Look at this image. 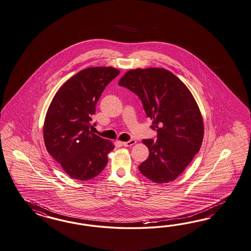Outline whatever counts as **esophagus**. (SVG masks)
Listing matches in <instances>:
<instances>
[{
  "instance_id": "esophagus-1",
  "label": "esophagus",
  "mask_w": 251,
  "mask_h": 251,
  "mask_svg": "<svg viewBox=\"0 0 251 251\" xmlns=\"http://www.w3.org/2000/svg\"><path fill=\"white\" fill-rule=\"evenodd\" d=\"M122 143L124 147H129V146L134 145L136 143V141L135 140H129V142H124V143Z\"/></svg>"
}]
</instances>
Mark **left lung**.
Returning <instances> with one entry per match:
<instances>
[{
	"label": "left lung",
	"instance_id": "1",
	"mask_svg": "<svg viewBox=\"0 0 251 251\" xmlns=\"http://www.w3.org/2000/svg\"><path fill=\"white\" fill-rule=\"evenodd\" d=\"M140 98L157 140L143 143L150 154L139 170L157 183L176 180L201 148L203 118L197 101L176 75L163 68L129 70L119 81Z\"/></svg>",
	"mask_w": 251,
	"mask_h": 251
}]
</instances>
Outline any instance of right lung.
I'll use <instances>...</instances> for the list:
<instances>
[{
    "label": "right lung",
    "instance_id": "1",
    "mask_svg": "<svg viewBox=\"0 0 251 251\" xmlns=\"http://www.w3.org/2000/svg\"><path fill=\"white\" fill-rule=\"evenodd\" d=\"M120 70L88 68L63 84L48 108L44 141L48 152L73 179L87 181L99 176L114 149L110 141L92 133L91 116L103 90Z\"/></svg>",
    "mask_w": 251,
    "mask_h": 251
}]
</instances>
